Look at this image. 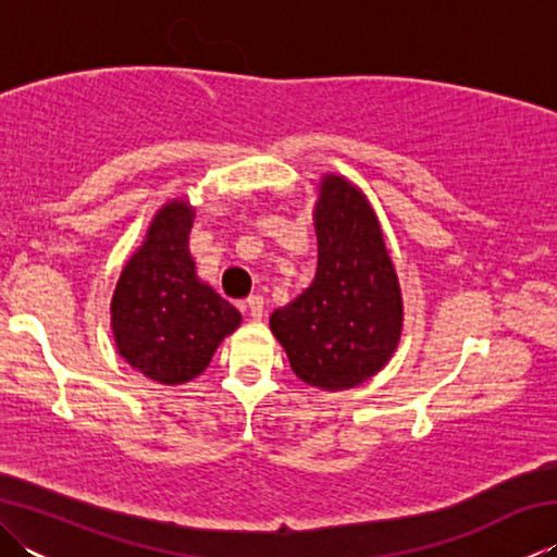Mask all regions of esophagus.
Segmentation results:
<instances>
[{"instance_id":"34e87169","label":"esophagus","mask_w":557,"mask_h":557,"mask_svg":"<svg viewBox=\"0 0 557 557\" xmlns=\"http://www.w3.org/2000/svg\"><path fill=\"white\" fill-rule=\"evenodd\" d=\"M245 307H248L252 319H260L262 312H265V299H262L260 295H250L248 299H245Z\"/></svg>"}]
</instances>
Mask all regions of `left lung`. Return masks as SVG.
I'll return each instance as SVG.
<instances>
[{
    "label": "left lung",
    "mask_w": 557,
    "mask_h": 557,
    "mask_svg": "<svg viewBox=\"0 0 557 557\" xmlns=\"http://www.w3.org/2000/svg\"><path fill=\"white\" fill-rule=\"evenodd\" d=\"M317 275L270 329L307 385L346 391L369 381L393 356L403 299L379 219L342 176H324L314 213Z\"/></svg>",
    "instance_id": "obj_1"
}]
</instances>
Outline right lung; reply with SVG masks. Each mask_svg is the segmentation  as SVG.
<instances>
[{
    "mask_svg": "<svg viewBox=\"0 0 557 557\" xmlns=\"http://www.w3.org/2000/svg\"><path fill=\"white\" fill-rule=\"evenodd\" d=\"M194 211L166 203L147 240L122 270L112 295V334L120 356L164 385L196 379L240 324V312L196 277L188 252Z\"/></svg>",
    "mask_w": 557,
    "mask_h": 557,
    "instance_id": "add662e5",
    "label": "right lung"
}]
</instances>
